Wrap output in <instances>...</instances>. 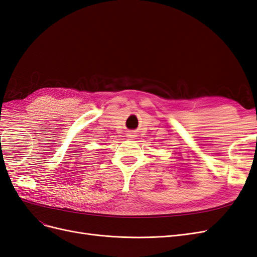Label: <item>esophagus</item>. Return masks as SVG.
<instances>
[{
	"instance_id": "34e87169",
	"label": "esophagus",
	"mask_w": 257,
	"mask_h": 257,
	"mask_svg": "<svg viewBox=\"0 0 257 257\" xmlns=\"http://www.w3.org/2000/svg\"><path fill=\"white\" fill-rule=\"evenodd\" d=\"M127 136H128L130 138H133V137H134L135 135H134V134H133V133H132V132H131V133H128V134H127Z\"/></svg>"
}]
</instances>
